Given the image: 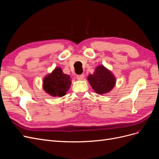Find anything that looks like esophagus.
Wrapping results in <instances>:
<instances>
[{
    "instance_id": "obj_1",
    "label": "esophagus",
    "mask_w": 159,
    "mask_h": 159,
    "mask_svg": "<svg viewBox=\"0 0 159 159\" xmlns=\"http://www.w3.org/2000/svg\"><path fill=\"white\" fill-rule=\"evenodd\" d=\"M76 78L78 79V80H82L84 78V75L83 74L81 75H78L76 76Z\"/></svg>"
}]
</instances>
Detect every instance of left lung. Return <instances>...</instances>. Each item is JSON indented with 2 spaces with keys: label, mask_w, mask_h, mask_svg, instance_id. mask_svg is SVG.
<instances>
[{
  "label": "left lung",
  "mask_w": 159,
  "mask_h": 159,
  "mask_svg": "<svg viewBox=\"0 0 159 159\" xmlns=\"http://www.w3.org/2000/svg\"><path fill=\"white\" fill-rule=\"evenodd\" d=\"M88 80L96 93L103 94L108 93L115 85L114 75L103 66L96 68L92 75H89Z\"/></svg>",
  "instance_id": "1"
}]
</instances>
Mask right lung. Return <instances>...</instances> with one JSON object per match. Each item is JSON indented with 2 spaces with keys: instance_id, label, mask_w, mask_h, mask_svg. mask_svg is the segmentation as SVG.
Returning a JSON list of instances; mask_svg holds the SVG:
<instances>
[{
  "instance_id": "1",
  "label": "right lung",
  "mask_w": 159,
  "mask_h": 159,
  "mask_svg": "<svg viewBox=\"0 0 159 159\" xmlns=\"http://www.w3.org/2000/svg\"><path fill=\"white\" fill-rule=\"evenodd\" d=\"M71 84L70 75L64 74L60 68H56L44 79L43 88L52 96L62 97L66 94Z\"/></svg>"
}]
</instances>
